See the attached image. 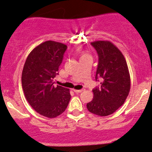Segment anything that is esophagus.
Listing matches in <instances>:
<instances>
[{
  "label": "esophagus",
  "mask_w": 152,
  "mask_h": 152,
  "mask_svg": "<svg viewBox=\"0 0 152 152\" xmlns=\"http://www.w3.org/2000/svg\"><path fill=\"white\" fill-rule=\"evenodd\" d=\"M84 90H85V89H81V90H73V91H74V93H82V92H83Z\"/></svg>",
  "instance_id": "34e87169"
}]
</instances>
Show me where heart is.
Masks as SVG:
<instances>
[{"label":"heart","mask_w":152,"mask_h":152,"mask_svg":"<svg viewBox=\"0 0 152 152\" xmlns=\"http://www.w3.org/2000/svg\"><path fill=\"white\" fill-rule=\"evenodd\" d=\"M86 55H87V54H83V55H82V56H86Z\"/></svg>","instance_id":"b5f03b06"}]
</instances>
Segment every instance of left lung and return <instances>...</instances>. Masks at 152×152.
<instances>
[{
    "label": "left lung",
    "mask_w": 152,
    "mask_h": 152,
    "mask_svg": "<svg viewBox=\"0 0 152 152\" xmlns=\"http://www.w3.org/2000/svg\"><path fill=\"white\" fill-rule=\"evenodd\" d=\"M99 56L96 81H102L93 89V99L87 104L90 113L99 116L113 114L128 96L130 76L126 61L117 47L109 41L91 42Z\"/></svg>",
    "instance_id": "1"
}]
</instances>
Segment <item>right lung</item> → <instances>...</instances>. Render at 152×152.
<instances>
[{"label": "right lung", "mask_w": 152, "mask_h": 152, "mask_svg": "<svg viewBox=\"0 0 152 152\" xmlns=\"http://www.w3.org/2000/svg\"><path fill=\"white\" fill-rule=\"evenodd\" d=\"M67 45L46 41L29 53L22 73L24 95L32 108L47 118H56L66 110L70 99L69 89L54 86Z\"/></svg>", "instance_id": "1"}]
</instances>
